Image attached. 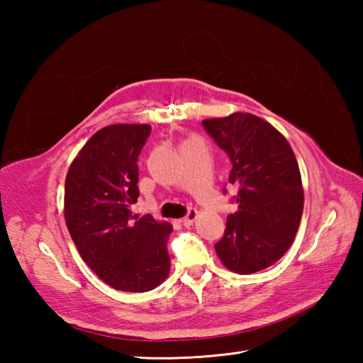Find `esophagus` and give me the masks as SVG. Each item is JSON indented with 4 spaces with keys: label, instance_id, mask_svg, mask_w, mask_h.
Instances as JSON below:
<instances>
[{
    "label": "esophagus",
    "instance_id": "1",
    "mask_svg": "<svg viewBox=\"0 0 363 363\" xmlns=\"http://www.w3.org/2000/svg\"><path fill=\"white\" fill-rule=\"evenodd\" d=\"M196 217H198V211L196 209H189L187 215L181 220V223L184 226H190V225H194V221L196 220Z\"/></svg>",
    "mask_w": 363,
    "mask_h": 363
}]
</instances>
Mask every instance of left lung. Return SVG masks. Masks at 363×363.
<instances>
[{
	"label": "left lung",
	"instance_id": "1",
	"mask_svg": "<svg viewBox=\"0 0 363 363\" xmlns=\"http://www.w3.org/2000/svg\"><path fill=\"white\" fill-rule=\"evenodd\" d=\"M203 126L228 154L233 164L229 184L238 189L230 199L238 209L228 217L215 251L223 265L238 274L272 267L295 240L303 215L295 154L279 130L252 113L204 120Z\"/></svg>",
	"mask_w": 363,
	"mask_h": 363
}]
</instances>
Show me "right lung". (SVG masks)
<instances>
[{"label":"right lung","mask_w":363,"mask_h":363,"mask_svg":"<svg viewBox=\"0 0 363 363\" xmlns=\"http://www.w3.org/2000/svg\"><path fill=\"white\" fill-rule=\"evenodd\" d=\"M150 125L106 126L84 145L65 179V223L84 262L111 287L150 291L169 273V223L130 213L137 159Z\"/></svg>","instance_id":"obj_1"}]
</instances>
